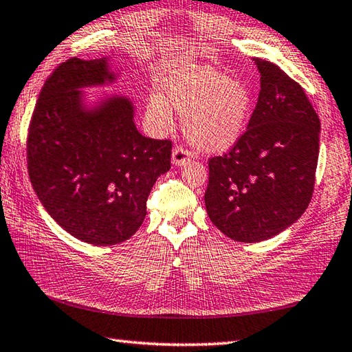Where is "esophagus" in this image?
Returning a JSON list of instances; mask_svg holds the SVG:
<instances>
[{"mask_svg":"<svg viewBox=\"0 0 352 352\" xmlns=\"http://www.w3.org/2000/svg\"><path fill=\"white\" fill-rule=\"evenodd\" d=\"M189 158H190L189 152L186 149L180 148V146H177V148L172 151V164L178 166V168L183 164H186V162H189Z\"/></svg>","mask_w":352,"mask_h":352,"instance_id":"34e87169","label":"esophagus"}]
</instances>
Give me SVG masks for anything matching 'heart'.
Wrapping results in <instances>:
<instances>
[{
    "mask_svg": "<svg viewBox=\"0 0 352 352\" xmlns=\"http://www.w3.org/2000/svg\"><path fill=\"white\" fill-rule=\"evenodd\" d=\"M170 109L184 118V137L194 149L217 154L239 143L252 112L245 82L210 66H183L164 85V98H152L149 113L158 126L170 123Z\"/></svg>",
    "mask_w": 352,
    "mask_h": 352,
    "instance_id": "1",
    "label": "heart"
}]
</instances>
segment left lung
I'll return each mask as SVG.
<instances>
[{
  "mask_svg": "<svg viewBox=\"0 0 352 352\" xmlns=\"http://www.w3.org/2000/svg\"><path fill=\"white\" fill-rule=\"evenodd\" d=\"M257 106L231 152L209 160L204 204L210 221L235 241L272 239L308 208L318 160L320 120L302 86L270 61Z\"/></svg>",
  "mask_w": 352,
  "mask_h": 352,
  "instance_id": "obj_1",
  "label": "left lung"
}]
</instances>
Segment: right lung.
Listing matches in <instances>:
<instances>
[{"label": "right lung", "instance_id": "right-lung-1", "mask_svg": "<svg viewBox=\"0 0 352 352\" xmlns=\"http://www.w3.org/2000/svg\"><path fill=\"white\" fill-rule=\"evenodd\" d=\"M118 80L111 56L67 60L44 82L29 127L36 197L58 226L95 246L137 232L152 186L170 169L172 143L138 132L131 97L86 92Z\"/></svg>", "mask_w": 352, "mask_h": 352}]
</instances>
